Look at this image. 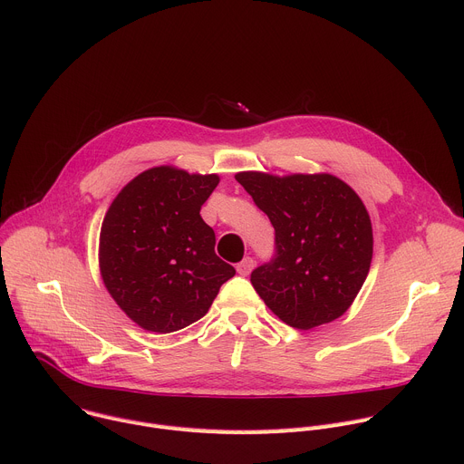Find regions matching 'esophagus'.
Returning a JSON list of instances; mask_svg holds the SVG:
<instances>
[{
    "label": "esophagus",
    "mask_w": 464,
    "mask_h": 464,
    "mask_svg": "<svg viewBox=\"0 0 464 464\" xmlns=\"http://www.w3.org/2000/svg\"><path fill=\"white\" fill-rule=\"evenodd\" d=\"M254 266H256V261L251 259V257H244L238 265H237V272L240 274V276H249V272L254 270Z\"/></svg>",
    "instance_id": "obj_1"
}]
</instances>
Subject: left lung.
<instances>
[{"instance_id": "obj_1", "label": "left lung", "mask_w": 464, "mask_h": 464, "mask_svg": "<svg viewBox=\"0 0 464 464\" xmlns=\"http://www.w3.org/2000/svg\"><path fill=\"white\" fill-rule=\"evenodd\" d=\"M276 231V254L251 285L285 324L311 329L343 316L372 261V224L361 198L329 174L276 178L240 172Z\"/></svg>"}]
</instances>
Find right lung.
Returning a JSON list of instances; mask_svg holds the SVG:
<instances>
[{
	"label": "right lung",
	"mask_w": 464,
	"mask_h": 464,
	"mask_svg": "<svg viewBox=\"0 0 464 464\" xmlns=\"http://www.w3.org/2000/svg\"><path fill=\"white\" fill-rule=\"evenodd\" d=\"M218 176L157 166L125 185L100 233L102 277L140 327L174 333L207 314L235 268L215 254L201 205Z\"/></svg>",
	"instance_id": "right-lung-1"
}]
</instances>
